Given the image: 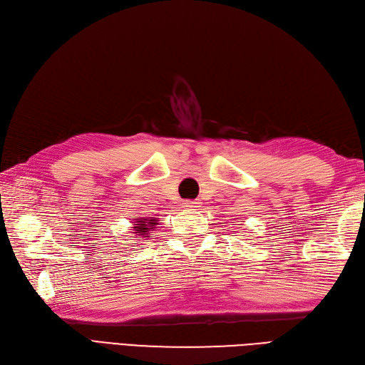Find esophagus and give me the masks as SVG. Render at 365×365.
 Masks as SVG:
<instances>
[{"mask_svg":"<svg viewBox=\"0 0 365 365\" xmlns=\"http://www.w3.org/2000/svg\"><path fill=\"white\" fill-rule=\"evenodd\" d=\"M200 202H195V200H185V202L182 203V206L185 207V210H197V207H200Z\"/></svg>","mask_w":365,"mask_h":365,"instance_id":"34e87169","label":"esophagus"}]
</instances>
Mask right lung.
Segmentation results:
<instances>
[{"mask_svg":"<svg viewBox=\"0 0 365 365\" xmlns=\"http://www.w3.org/2000/svg\"><path fill=\"white\" fill-rule=\"evenodd\" d=\"M158 224H159V220L155 217H141V219L135 220V224H133L132 228H133V233H135L137 236L148 237V235L154 232V228Z\"/></svg>","mask_w":365,"mask_h":365,"instance_id":"add662e5","label":"right lung"}]
</instances>
